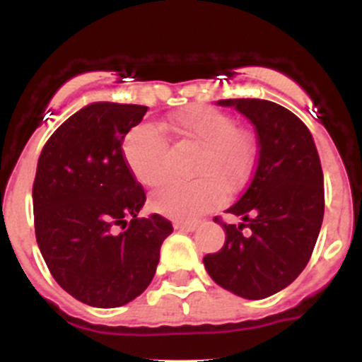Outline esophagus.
<instances>
[{
  "instance_id": "1",
  "label": "esophagus",
  "mask_w": 362,
  "mask_h": 362,
  "mask_svg": "<svg viewBox=\"0 0 362 362\" xmlns=\"http://www.w3.org/2000/svg\"><path fill=\"white\" fill-rule=\"evenodd\" d=\"M198 228V222L196 221H177L175 222V229H180V231H194Z\"/></svg>"
}]
</instances>
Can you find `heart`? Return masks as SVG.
<instances>
[{"label":"heart","instance_id":"b5f03b06","mask_svg":"<svg viewBox=\"0 0 362 362\" xmlns=\"http://www.w3.org/2000/svg\"><path fill=\"white\" fill-rule=\"evenodd\" d=\"M164 129L178 136L182 147L198 148L194 180L170 182L152 194L156 211L173 218H196L217 206L224 189L233 194L249 182L257 159V144L247 127L236 126L235 117L215 107L198 105L175 115ZM124 158L140 184L156 187L168 177L170 145L160 127L141 122L126 134Z\"/></svg>","mask_w":362,"mask_h":362}]
</instances>
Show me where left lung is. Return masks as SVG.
<instances>
[{
  "mask_svg": "<svg viewBox=\"0 0 362 362\" xmlns=\"http://www.w3.org/2000/svg\"><path fill=\"white\" fill-rule=\"evenodd\" d=\"M250 119L257 133V163L245 192L228 214L242 217L224 228L226 242L203 257L208 275L247 299L279 293L312 257L324 217V175L308 127L273 101L221 100Z\"/></svg>",
  "mask_w": 362,
  "mask_h": 362,
  "instance_id": "obj_1",
  "label": "left lung"
}]
</instances>
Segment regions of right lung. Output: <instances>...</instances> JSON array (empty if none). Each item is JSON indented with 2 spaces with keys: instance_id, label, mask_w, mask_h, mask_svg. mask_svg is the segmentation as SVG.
Returning <instances> with one entry per match:
<instances>
[{
  "instance_id": "add662e5",
  "label": "right lung",
  "mask_w": 362,
  "mask_h": 362,
  "mask_svg": "<svg viewBox=\"0 0 362 362\" xmlns=\"http://www.w3.org/2000/svg\"><path fill=\"white\" fill-rule=\"evenodd\" d=\"M148 108L93 103L47 140L33 184L35 233L56 282L78 301L115 308L148 287L173 226L138 217L144 187L127 166L122 140Z\"/></svg>"
}]
</instances>
